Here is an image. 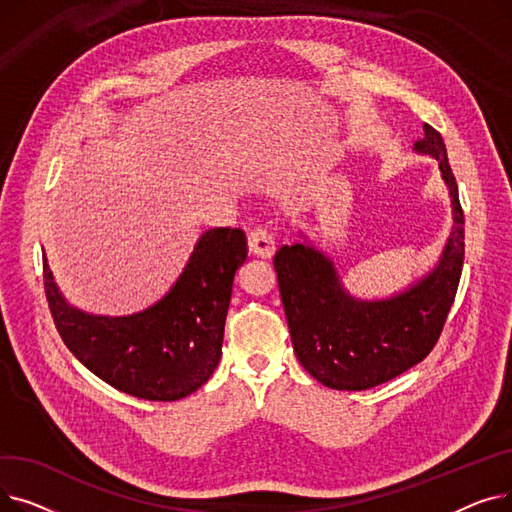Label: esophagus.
Wrapping results in <instances>:
<instances>
[{"instance_id":"esophagus-1","label":"esophagus","mask_w":512,"mask_h":512,"mask_svg":"<svg viewBox=\"0 0 512 512\" xmlns=\"http://www.w3.org/2000/svg\"><path fill=\"white\" fill-rule=\"evenodd\" d=\"M249 253L261 259H270L276 253V240L270 230L255 228L249 232Z\"/></svg>"}]
</instances>
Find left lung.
Instances as JSON below:
<instances>
[{"mask_svg": "<svg viewBox=\"0 0 512 512\" xmlns=\"http://www.w3.org/2000/svg\"><path fill=\"white\" fill-rule=\"evenodd\" d=\"M419 153L440 161L454 226L434 272L388 301L346 294L332 261L303 242L284 245L274 267L294 353L311 378L332 390L380 386L423 361L436 346L459 288L465 259V215L442 134L423 124Z\"/></svg>", "mask_w": 512, "mask_h": 512, "instance_id": "left-lung-1", "label": "left lung"}]
</instances>
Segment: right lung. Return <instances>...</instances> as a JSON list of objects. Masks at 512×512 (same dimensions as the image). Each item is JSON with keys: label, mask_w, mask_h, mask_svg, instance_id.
Here are the masks:
<instances>
[{"label": "right lung", "mask_w": 512, "mask_h": 512, "mask_svg": "<svg viewBox=\"0 0 512 512\" xmlns=\"http://www.w3.org/2000/svg\"><path fill=\"white\" fill-rule=\"evenodd\" d=\"M247 259L240 228L207 230L164 299L126 317H99L62 299L43 259L49 311L70 353L112 388L145 400H178L218 367L232 282Z\"/></svg>", "instance_id": "obj_1"}]
</instances>
